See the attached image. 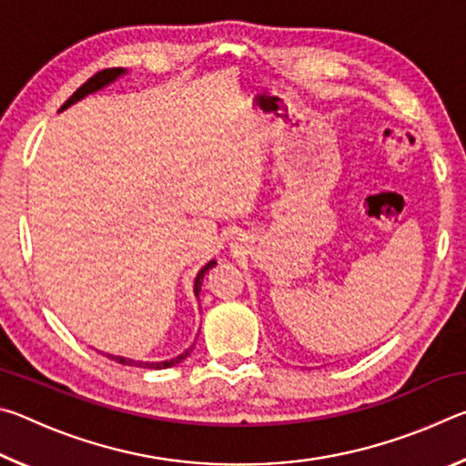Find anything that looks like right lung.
Instances as JSON below:
<instances>
[{
  "instance_id": "right-lung-1",
  "label": "right lung",
  "mask_w": 466,
  "mask_h": 466,
  "mask_svg": "<svg viewBox=\"0 0 466 466\" xmlns=\"http://www.w3.org/2000/svg\"><path fill=\"white\" fill-rule=\"evenodd\" d=\"M121 74H125V69L123 67H110V69H102V72H98V74H94L88 82L86 84H82L80 88H77L72 96H69L66 102H63V106L59 108V110H66L67 106H72L74 102H77V100H82L84 96H88V94H92V92H96V90H100L102 86H106V84H110L113 80H116V77H119ZM216 265V261H209L208 265L203 267V269L197 273V278H195V296L199 298V291H201V283H203V278H205V273H208L211 267ZM193 347L195 345H191L188 347L187 351H183L180 353V356H177L175 360H167V361H136V360H129V358H121V356H110V353H106V358L108 360H113V361H116V364H123V366H131V368H147V370H164V368H170V366H177V364H180V361H183L188 353L193 351Z\"/></svg>"
}]
</instances>
